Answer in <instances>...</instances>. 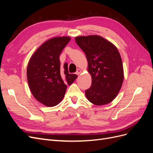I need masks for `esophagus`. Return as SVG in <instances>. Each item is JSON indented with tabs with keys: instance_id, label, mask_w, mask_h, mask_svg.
Listing matches in <instances>:
<instances>
[{
	"instance_id": "esophagus-1",
	"label": "esophagus",
	"mask_w": 153,
	"mask_h": 153,
	"mask_svg": "<svg viewBox=\"0 0 153 153\" xmlns=\"http://www.w3.org/2000/svg\"><path fill=\"white\" fill-rule=\"evenodd\" d=\"M81 72H82V70H81V69H77V71H76V74L77 75H79L81 73Z\"/></svg>"
}]
</instances>
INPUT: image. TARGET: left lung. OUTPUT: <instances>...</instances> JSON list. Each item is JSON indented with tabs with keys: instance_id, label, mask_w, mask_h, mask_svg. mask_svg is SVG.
<instances>
[{
	"instance_id": "1",
	"label": "left lung",
	"mask_w": 153,
	"mask_h": 153,
	"mask_svg": "<svg viewBox=\"0 0 153 153\" xmlns=\"http://www.w3.org/2000/svg\"><path fill=\"white\" fill-rule=\"evenodd\" d=\"M85 53L92 84L85 91L91 103L104 105L112 101L121 89L124 80L121 57L116 47L103 37L91 35L75 38Z\"/></svg>"
}]
</instances>
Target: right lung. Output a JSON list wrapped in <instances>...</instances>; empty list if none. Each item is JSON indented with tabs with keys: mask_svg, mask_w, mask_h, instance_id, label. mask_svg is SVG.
Here are the masks:
<instances>
[{
	"mask_svg": "<svg viewBox=\"0 0 153 153\" xmlns=\"http://www.w3.org/2000/svg\"><path fill=\"white\" fill-rule=\"evenodd\" d=\"M68 36L56 37L45 41L30 57L27 76L32 95L47 106H54L62 100L67 85L78 76L69 74L68 64L61 66L59 55L70 41Z\"/></svg>",
	"mask_w": 153,
	"mask_h": 153,
	"instance_id": "right-lung-1",
	"label": "right lung"
}]
</instances>
